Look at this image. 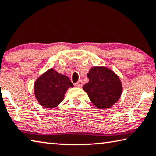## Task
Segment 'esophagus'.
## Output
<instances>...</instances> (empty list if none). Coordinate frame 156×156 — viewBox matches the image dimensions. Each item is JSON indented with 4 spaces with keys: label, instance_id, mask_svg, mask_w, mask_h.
<instances>
[{
    "label": "esophagus",
    "instance_id": "1",
    "mask_svg": "<svg viewBox=\"0 0 156 156\" xmlns=\"http://www.w3.org/2000/svg\"><path fill=\"white\" fill-rule=\"evenodd\" d=\"M82 84H83V82H82V80H79L78 82L75 83V85L77 87H82Z\"/></svg>",
    "mask_w": 156,
    "mask_h": 156
}]
</instances>
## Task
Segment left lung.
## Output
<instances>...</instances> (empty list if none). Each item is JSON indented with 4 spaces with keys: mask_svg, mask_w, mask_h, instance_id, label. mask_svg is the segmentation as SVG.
I'll return each instance as SVG.
<instances>
[{
    "mask_svg": "<svg viewBox=\"0 0 156 156\" xmlns=\"http://www.w3.org/2000/svg\"><path fill=\"white\" fill-rule=\"evenodd\" d=\"M89 82L83 86L93 104L99 109L109 108L116 103L122 92L119 76L105 67H94L87 74Z\"/></svg>",
    "mask_w": 156,
    "mask_h": 156,
    "instance_id": "1",
    "label": "left lung"
}]
</instances>
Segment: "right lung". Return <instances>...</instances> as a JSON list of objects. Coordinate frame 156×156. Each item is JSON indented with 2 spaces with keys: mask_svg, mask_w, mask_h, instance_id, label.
<instances>
[{
  "mask_svg": "<svg viewBox=\"0 0 156 156\" xmlns=\"http://www.w3.org/2000/svg\"><path fill=\"white\" fill-rule=\"evenodd\" d=\"M73 87L69 77L51 68L36 80L34 94L43 107L53 108L63 100L67 89Z\"/></svg>",
  "mask_w": 156,
  "mask_h": 156,
  "instance_id": "add662e5",
  "label": "right lung"
}]
</instances>
